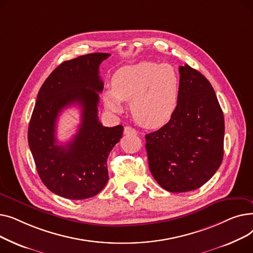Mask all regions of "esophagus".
Here are the masks:
<instances>
[{
  "label": "esophagus",
  "instance_id": "obj_1",
  "mask_svg": "<svg viewBox=\"0 0 253 253\" xmlns=\"http://www.w3.org/2000/svg\"><path fill=\"white\" fill-rule=\"evenodd\" d=\"M124 134H126V135H134V134H136V130L134 128L130 127V126H126L124 128Z\"/></svg>",
  "mask_w": 253,
  "mask_h": 253
}]
</instances>
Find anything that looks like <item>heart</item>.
Instances as JSON below:
<instances>
[{
    "instance_id": "heart-1",
    "label": "heart",
    "mask_w": 253,
    "mask_h": 253,
    "mask_svg": "<svg viewBox=\"0 0 253 253\" xmlns=\"http://www.w3.org/2000/svg\"><path fill=\"white\" fill-rule=\"evenodd\" d=\"M179 98V77L167 63L141 61L119 69L113 76L112 88L103 100L111 112H121L122 100L130 101V112L145 128L167 123L175 112Z\"/></svg>"
}]
</instances>
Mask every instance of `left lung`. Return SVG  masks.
I'll return each instance as SVG.
<instances>
[{
	"instance_id": "1",
	"label": "left lung",
	"mask_w": 253,
	"mask_h": 253,
	"mask_svg": "<svg viewBox=\"0 0 253 253\" xmlns=\"http://www.w3.org/2000/svg\"><path fill=\"white\" fill-rule=\"evenodd\" d=\"M179 75L175 112L166 125L145 135L152 174L171 193L202 187L223 158L224 120L213 88L189 64L179 66Z\"/></svg>"
}]
</instances>
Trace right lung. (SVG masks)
Here are the masks:
<instances>
[{
    "label": "right lung",
    "mask_w": 253,
    "mask_h": 253,
    "mask_svg": "<svg viewBox=\"0 0 253 253\" xmlns=\"http://www.w3.org/2000/svg\"><path fill=\"white\" fill-rule=\"evenodd\" d=\"M109 53H91L64 61L38 93L29 125V145L40 178L60 197L83 200L97 195L109 180L108 157L123 134V126L104 127L97 117L103 82L99 65ZM70 105L82 108V124L68 144L55 133L59 114Z\"/></svg>",
    "instance_id": "add662e5"
}]
</instances>
